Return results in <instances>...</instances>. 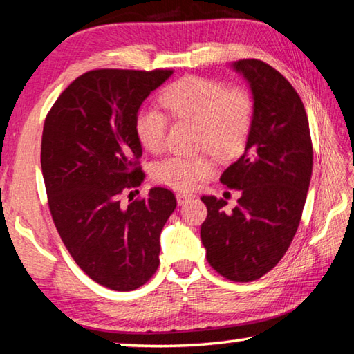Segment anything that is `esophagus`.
<instances>
[{"instance_id":"esophagus-1","label":"esophagus","mask_w":354,"mask_h":354,"mask_svg":"<svg viewBox=\"0 0 354 354\" xmlns=\"http://www.w3.org/2000/svg\"><path fill=\"white\" fill-rule=\"evenodd\" d=\"M176 200H178V205H185V203L195 200V195L189 194V192H178Z\"/></svg>"}]
</instances>
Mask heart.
<instances>
[{"label":"heart","instance_id":"heart-1","mask_svg":"<svg viewBox=\"0 0 354 354\" xmlns=\"http://www.w3.org/2000/svg\"><path fill=\"white\" fill-rule=\"evenodd\" d=\"M162 104L181 120L200 123L198 143L221 159L243 147L253 122V101L243 91H227L218 81L185 76L173 82L160 97ZM169 120L156 107H143L136 120V133L151 153L164 148ZM207 156H171L154 165L156 183L176 190H190L211 176Z\"/></svg>","mask_w":354,"mask_h":354}]
</instances>
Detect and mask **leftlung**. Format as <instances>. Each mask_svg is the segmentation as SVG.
<instances>
[{
	"instance_id": "1",
	"label": "left lung",
	"mask_w": 354,
	"mask_h": 354,
	"mask_svg": "<svg viewBox=\"0 0 354 354\" xmlns=\"http://www.w3.org/2000/svg\"><path fill=\"white\" fill-rule=\"evenodd\" d=\"M231 67L253 97L245 151L220 176L241 198L226 211L223 198L201 196L207 207L201 242L214 270L248 283L270 272L295 236L313 175V142L303 101L278 70L257 59Z\"/></svg>"
}]
</instances>
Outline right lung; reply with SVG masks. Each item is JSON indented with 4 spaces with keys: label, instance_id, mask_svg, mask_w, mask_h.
I'll return each instance as SVG.
<instances>
[{
    "label": "right lung",
    "instance_id": "1",
    "mask_svg": "<svg viewBox=\"0 0 354 354\" xmlns=\"http://www.w3.org/2000/svg\"><path fill=\"white\" fill-rule=\"evenodd\" d=\"M171 75L87 71L59 95L45 120L40 164L53 221L81 270L107 289H139L159 267V237L175 195L153 187L127 207L120 195L143 181L140 106Z\"/></svg>",
    "mask_w": 354,
    "mask_h": 354
}]
</instances>
